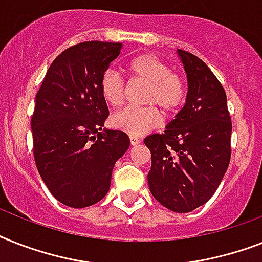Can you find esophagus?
Listing matches in <instances>:
<instances>
[{
    "label": "esophagus",
    "mask_w": 262,
    "mask_h": 262,
    "mask_svg": "<svg viewBox=\"0 0 262 262\" xmlns=\"http://www.w3.org/2000/svg\"><path fill=\"white\" fill-rule=\"evenodd\" d=\"M129 140H130V145H138V144H140V140H138L137 137H135V136H130V137H129Z\"/></svg>",
    "instance_id": "34e87169"
}]
</instances>
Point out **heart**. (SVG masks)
<instances>
[{
	"label": "heart",
	"instance_id": "1",
	"mask_svg": "<svg viewBox=\"0 0 262 262\" xmlns=\"http://www.w3.org/2000/svg\"><path fill=\"white\" fill-rule=\"evenodd\" d=\"M127 71L133 79L148 84L142 103L146 107H126L110 118L112 126L129 136H141L160 125L161 116L169 118L186 101V83L171 67L152 54H144L129 61ZM99 91L103 101L113 107L122 105L125 84L121 76L113 70H106L99 80Z\"/></svg>",
	"mask_w": 262,
	"mask_h": 262
}]
</instances>
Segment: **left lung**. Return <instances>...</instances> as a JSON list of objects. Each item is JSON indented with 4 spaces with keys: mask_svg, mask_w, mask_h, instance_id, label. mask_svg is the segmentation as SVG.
I'll return each mask as SVG.
<instances>
[{
    "mask_svg": "<svg viewBox=\"0 0 262 262\" xmlns=\"http://www.w3.org/2000/svg\"><path fill=\"white\" fill-rule=\"evenodd\" d=\"M188 80L186 105L164 133L144 140L152 165L148 184L159 203L190 212L214 195L231 156V118L225 89L205 61L178 50Z\"/></svg>",
    "mask_w": 262,
    "mask_h": 262,
    "instance_id": "left-lung-1",
    "label": "left lung"
}]
</instances>
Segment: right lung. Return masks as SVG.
Returning a JSON list of instances; mask_svg holds the SVG:
<instances>
[{
    "label": "right lung",
    "mask_w": 262,
    "mask_h": 262,
    "mask_svg": "<svg viewBox=\"0 0 262 262\" xmlns=\"http://www.w3.org/2000/svg\"><path fill=\"white\" fill-rule=\"evenodd\" d=\"M121 42L83 41L52 61L31 120L33 156L42 182L63 205L89 207L110 188L116 161L130 141L122 130H102L109 109L99 91L102 74Z\"/></svg>",
    "instance_id": "add662e5"
}]
</instances>
